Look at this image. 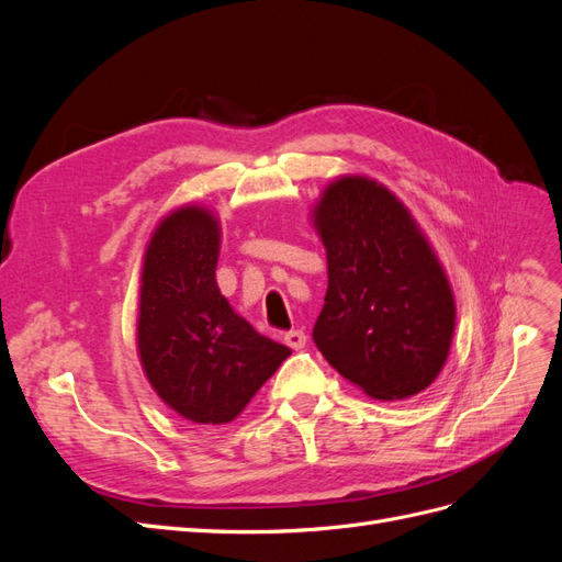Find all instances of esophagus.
Listing matches in <instances>:
<instances>
[{
  "label": "esophagus",
  "instance_id": "esophagus-1",
  "mask_svg": "<svg viewBox=\"0 0 562 562\" xmlns=\"http://www.w3.org/2000/svg\"><path fill=\"white\" fill-rule=\"evenodd\" d=\"M285 345L291 347V349H295V351H300V349H304V345H307V335H304L302 330H291V333H285Z\"/></svg>",
  "mask_w": 562,
  "mask_h": 562
}]
</instances>
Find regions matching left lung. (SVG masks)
Wrapping results in <instances>:
<instances>
[{"label": "left lung", "mask_w": 562, "mask_h": 562, "mask_svg": "<svg viewBox=\"0 0 562 562\" xmlns=\"http://www.w3.org/2000/svg\"><path fill=\"white\" fill-rule=\"evenodd\" d=\"M312 225L328 258L318 351L370 398L419 394L448 361L457 307L417 220L382 182L339 176L314 203Z\"/></svg>", "instance_id": "obj_1"}]
</instances>
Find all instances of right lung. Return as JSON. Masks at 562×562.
Instances as JSON below:
<instances>
[{
	"mask_svg": "<svg viewBox=\"0 0 562 562\" xmlns=\"http://www.w3.org/2000/svg\"><path fill=\"white\" fill-rule=\"evenodd\" d=\"M220 220L199 203L161 217L140 274L138 356L147 382L180 417L227 424L291 349L255 330L220 293Z\"/></svg>",
	"mask_w": 562,
	"mask_h": 562,
	"instance_id": "right-lung-1",
	"label": "right lung"
}]
</instances>
